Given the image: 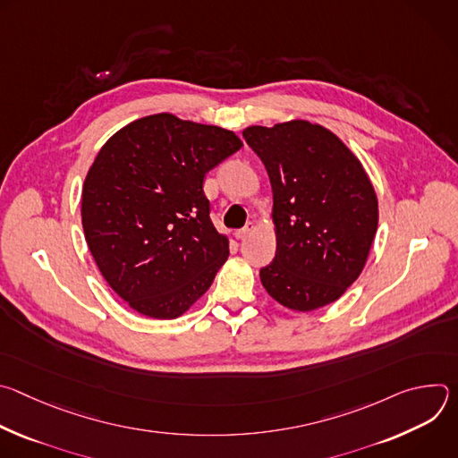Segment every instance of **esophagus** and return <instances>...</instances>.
<instances>
[{
	"mask_svg": "<svg viewBox=\"0 0 458 458\" xmlns=\"http://www.w3.org/2000/svg\"><path fill=\"white\" fill-rule=\"evenodd\" d=\"M251 230H253V225L250 223V225L244 226L242 230H237V232H235V237H237V239H244V237H248V235L251 233Z\"/></svg>",
	"mask_w": 458,
	"mask_h": 458,
	"instance_id": "34e87169",
	"label": "esophagus"
}]
</instances>
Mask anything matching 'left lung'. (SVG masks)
I'll use <instances>...</instances> for the list:
<instances>
[{"label": "left lung", "instance_id": "8db88e82", "mask_svg": "<svg viewBox=\"0 0 458 458\" xmlns=\"http://www.w3.org/2000/svg\"><path fill=\"white\" fill-rule=\"evenodd\" d=\"M274 193L277 250L265 290L295 311L335 302L360 276L378 225L375 188L359 157L322 124L292 119L242 130Z\"/></svg>", "mask_w": 458, "mask_h": 458}]
</instances>
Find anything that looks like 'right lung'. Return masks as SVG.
Instances as JSON below:
<instances>
[{
  "instance_id": "1",
  "label": "right lung",
  "mask_w": 458,
  "mask_h": 458,
  "mask_svg": "<svg viewBox=\"0 0 458 458\" xmlns=\"http://www.w3.org/2000/svg\"><path fill=\"white\" fill-rule=\"evenodd\" d=\"M242 141L221 126L161 112L101 147L83 182L81 223L108 286L138 313L177 318L212 286L228 235L210 219L205 174Z\"/></svg>"
}]
</instances>
